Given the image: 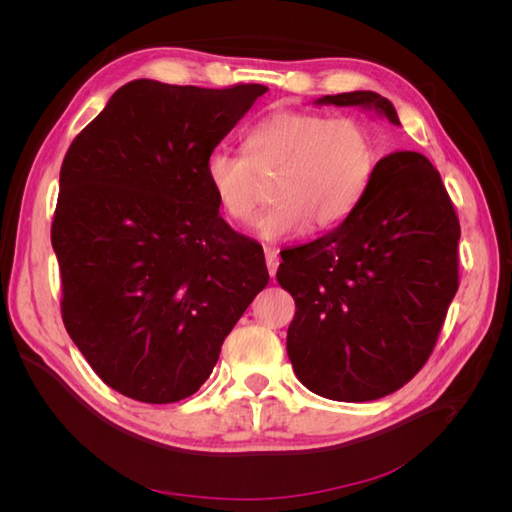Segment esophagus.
I'll return each mask as SVG.
<instances>
[{"label":"esophagus","mask_w":512,"mask_h":512,"mask_svg":"<svg viewBox=\"0 0 512 512\" xmlns=\"http://www.w3.org/2000/svg\"><path fill=\"white\" fill-rule=\"evenodd\" d=\"M265 260H267L269 275H271V277H275L277 267H280V256H277V250H275V247H265Z\"/></svg>","instance_id":"1"}]
</instances>
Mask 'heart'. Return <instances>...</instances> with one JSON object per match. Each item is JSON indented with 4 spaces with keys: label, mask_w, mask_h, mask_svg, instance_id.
<instances>
[{
    "label": "heart",
    "mask_w": 512,
    "mask_h": 512,
    "mask_svg": "<svg viewBox=\"0 0 512 512\" xmlns=\"http://www.w3.org/2000/svg\"><path fill=\"white\" fill-rule=\"evenodd\" d=\"M245 156L213 149L205 158V181L226 218L252 220L271 179L275 203L254 228L267 241H286L309 226L342 224L361 203L374 177L378 151L374 134L356 117L280 111L258 121L245 136Z\"/></svg>",
    "instance_id": "heart-1"
}]
</instances>
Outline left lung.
Listing matches in <instances>:
<instances>
[{
    "label": "left lung",
    "instance_id": "left-lung-1",
    "mask_svg": "<svg viewBox=\"0 0 512 512\" xmlns=\"http://www.w3.org/2000/svg\"><path fill=\"white\" fill-rule=\"evenodd\" d=\"M399 126L376 91L322 96ZM459 220L440 173L416 151L376 164L361 203L327 235L282 252L277 282L297 312L286 350L309 391L371 401L410 382L436 346L457 286Z\"/></svg>",
    "mask_w": 512,
    "mask_h": 512
}]
</instances>
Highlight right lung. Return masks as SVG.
<instances>
[{
  "label": "right lung",
  "instance_id": "right-lung-1",
  "mask_svg": "<svg viewBox=\"0 0 512 512\" xmlns=\"http://www.w3.org/2000/svg\"><path fill=\"white\" fill-rule=\"evenodd\" d=\"M265 91L138 79L66 153L51 226L61 316L121 395L173 404L196 393L269 284L262 247L220 218L203 173Z\"/></svg>",
  "mask_w": 512,
  "mask_h": 512
}]
</instances>
